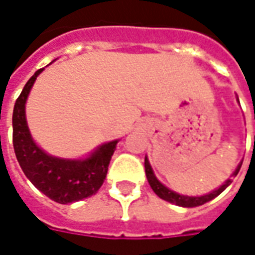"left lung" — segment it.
Instances as JSON below:
<instances>
[{
  "instance_id": "8db88e82",
  "label": "left lung",
  "mask_w": 255,
  "mask_h": 255,
  "mask_svg": "<svg viewBox=\"0 0 255 255\" xmlns=\"http://www.w3.org/2000/svg\"><path fill=\"white\" fill-rule=\"evenodd\" d=\"M242 162H243V161H242ZM242 162L238 165L235 172L232 173V177L238 175V172H239V169H241L242 166ZM144 171H146V177H147V182H149L150 187L153 188V191H154L161 199L168 201V202L171 203H175L177 206H183V208H195V206H201L203 203L212 201L213 198L220 195V194L224 191L225 188L228 187L231 183H232V177H230L221 187H219L217 190H214V191L209 192L206 195H202V197H187V195H180V194H177V192L172 191V190H169L168 187H165L162 183L158 182V179L154 176V172H153L151 166H150L147 157H144Z\"/></svg>"
}]
</instances>
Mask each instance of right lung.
Returning a JSON list of instances; mask_svg holds the SVG:
<instances>
[{
	"mask_svg": "<svg viewBox=\"0 0 255 255\" xmlns=\"http://www.w3.org/2000/svg\"><path fill=\"white\" fill-rule=\"evenodd\" d=\"M25 83L13 108V149L27 179L46 197L58 203H72L94 195L102 186L119 140L101 144L84 160H65L46 154L31 138L25 120V101L38 75Z\"/></svg>",
	"mask_w": 255,
	"mask_h": 255,
	"instance_id": "right-lung-1",
	"label": "right lung"
}]
</instances>
